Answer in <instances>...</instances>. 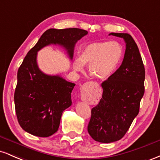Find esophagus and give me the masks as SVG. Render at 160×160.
<instances>
[{
  "instance_id": "34e87169",
  "label": "esophagus",
  "mask_w": 160,
  "mask_h": 160,
  "mask_svg": "<svg viewBox=\"0 0 160 160\" xmlns=\"http://www.w3.org/2000/svg\"><path fill=\"white\" fill-rule=\"evenodd\" d=\"M89 83H90V84H95V85H98V83H97V82H90Z\"/></svg>"
}]
</instances>
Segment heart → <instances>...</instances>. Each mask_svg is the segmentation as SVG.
<instances>
[{
	"label": "heart",
	"mask_w": 160,
	"mask_h": 160,
	"mask_svg": "<svg viewBox=\"0 0 160 160\" xmlns=\"http://www.w3.org/2000/svg\"><path fill=\"white\" fill-rule=\"evenodd\" d=\"M123 56L122 46L116 41L96 42L86 46L80 52V58L73 63L77 71H83L89 65V71L100 80H105L114 72Z\"/></svg>",
	"instance_id": "obj_1"
}]
</instances>
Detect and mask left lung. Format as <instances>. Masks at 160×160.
I'll return each instance as SVG.
<instances>
[{
  "label": "left lung",
  "instance_id": "obj_1",
  "mask_svg": "<svg viewBox=\"0 0 160 160\" xmlns=\"http://www.w3.org/2000/svg\"><path fill=\"white\" fill-rule=\"evenodd\" d=\"M123 38L122 65L102 83V98L91 111L88 132L95 141L111 143L124 136L139 113L144 93L145 70L138 47L130 34L111 33Z\"/></svg>",
  "mask_w": 160,
  "mask_h": 160
}]
</instances>
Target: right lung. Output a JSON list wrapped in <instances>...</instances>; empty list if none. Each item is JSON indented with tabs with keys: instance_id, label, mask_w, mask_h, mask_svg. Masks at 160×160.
<instances>
[{
	"instance_id": "1",
	"label": "right lung",
	"mask_w": 160,
	"mask_h": 160,
	"mask_svg": "<svg viewBox=\"0 0 160 160\" xmlns=\"http://www.w3.org/2000/svg\"><path fill=\"white\" fill-rule=\"evenodd\" d=\"M87 34L76 28L48 29L27 53L18 70L14 93L16 117L25 132L43 138L56 133L62 112L72 104L71 92L75 86L58 75L42 72L37 63L38 52L46 46L58 44L72 59L75 44Z\"/></svg>"
}]
</instances>
